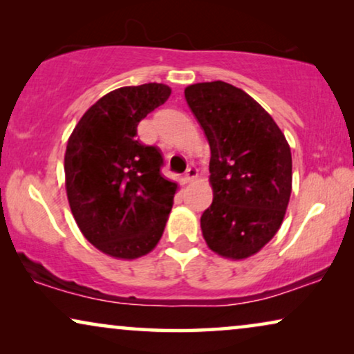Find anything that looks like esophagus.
Listing matches in <instances>:
<instances>
[{
	"instance_id": "esophagus-1",
	"label": "esophagus",
	"mask_w": 354,
	"mask_h": 354,
	"mask_svg": "<svg viewBox=\"0 0 354 354\" xmlns=\"http://www.w3.org/2000/svg\"><path fill=\"white\" fill-rule=\"evenodd\" d=\"M198 177V171L193 166H190L185 171V174H183V182L185 183H188V182H192V180H195V178Z\"/></svg>"
}]
</instances>
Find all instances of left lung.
I'll list each match as a JSON object with an SVG mask.
<instances>
[{"label":"left lung","mask_w":354,"mask_h":354,"mask_svg":"<svg viewBox=\"0 0 354 354\" xmlns=\"http://www.w3.org/2000/svg\"><path fill=\"white\" fill-rule=\"evenodd\" d=\"M188 108L209 142L212 203L201 230L214 253L245 259L282 225L292 193V153L268 111L222 80L185 88Z\"/></svg>","instance_id":"1"}]
</instances>
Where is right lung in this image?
<instances>
[{
    "instance_id": "right-lung-1",
    "label": "right lung",
    "mask_w": 354,
    "mask_h": 354,
    "mask_svg": "<svg viewBox=\"0 0 354 354\" xmlns=\"http://www.w3.org/2000/svg\"><path fill=\"white\" fill-rule=\"evenodd\" d=\"M164 84L122 86L100 98L69 137L64 156L72 216L91 245L135 259L158 245L177 183L162 177V154L140 143L138 122L164 104Z\"/></svg>"
}]
</instances>
